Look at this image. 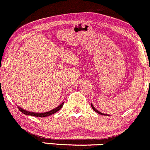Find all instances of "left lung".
<instances>
[{"label": "left lung", "instance_id": "obj_1", "mask_svg": "<svg viewBox=\"0 0 150 150\" xmlns=\"http://www.w3.org/2000/svg\"><path fill=\"white\" fill-rule=\"evenodd\" d=\"M91 106H92V109H93V110H95V112H97V113H99V114H100V115H106V114H103V113H101V112H99V110H97V109H96L95 108V107H94L93 106H92V105L91 104Z\"/></svg>", "mask_w": 150, "mask_h": 150}]
</instances>
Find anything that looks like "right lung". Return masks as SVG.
Masks as SVG:
<instances>
[{
    "label": "right lung",
    "instance_id": "obj_1",
    "mask_svg": "<svg viewBox=\"0 0 150 150\" xmlns=\"http://www.w3.org/2000/svg\"><path fill=\"white\" fill-rule=\"evenodd\" d=\"M63 104H64V102L61 103L60 106L56 107L55 108L53 109V110H50V111L45 112H40V113H38V112H33L27 111V110H23V109H22L21 108H20V107H18V110H19L20 111H21V112H23V114L27 115L35 116V117H47V116L51 115H52V114H54L56 112L59 111V110H60L61 109V108L63 106Z\"/></svg>",
    "mask_w": 150,
    "mask_h": 150
}]
</instances>
